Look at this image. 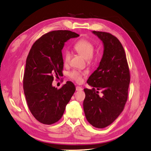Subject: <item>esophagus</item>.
<instances>
[{
    "label": "esophagus",
    "mask_w": 151,
    "mask_h": 151,
    "mask_svg": "<svg viewBox=\"0 0 151 151\" xmlns=\"http://www.w3.org/2000/svg\"><path fill=\"white\" fill-rule=\"evenodd\" d=\"M82 87H80V86H76V90L77 91H82Z\"/></svg>",
    "instance_id": "esophagus-1"
}]
</instances>
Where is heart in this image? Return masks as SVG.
<instances>
[{
  "instance_id": "obj_1",
  "label": "heart",
  "mask_w": 151,
  "mask_h": 151,
  "mask_svg": "<svg viewBox=\"0 0 151 151\" xmlns=\"http://www.w3.org/2000/svg\"><path fill=\"white\" fill-rule=\"evenodd\" d=\"M75 50L80 55L86 60H89L91 58L94 51V45L91 42L87 39H81L78 40L74 45ZM70 58H71V54L69 51H66L64 55V62L65 63H68ZM83 73L80 72L77 70H73L69 73V76L71 79L74 80L76 82H80L82 81V76Z\"/></svg>"
}]
</instances>
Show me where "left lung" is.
Returning a JSON list of instances; mask_svg holds the SVG:
<instances>
[{
    "instance_id": "left-lung-1",
    "label": "left lung",
    "mask_w": 151,
    "mask_h": 151,
    "mask_svg": "<svg viewBox=\"0 0 151 151\" xmlns=\"http://www.w3.org/2000/svg\"><path fill=\"white\" fill-rule=\"evenodd\" d=\"M92 33L102 42L104 53L99 66L87 80L93 89H83V106L89 123L101 129L113 123L124 110L130 73L124 49L118 38L106 32ZM95 88L103 90L102 97H99Z\"/></svg>"
}]
</instances>
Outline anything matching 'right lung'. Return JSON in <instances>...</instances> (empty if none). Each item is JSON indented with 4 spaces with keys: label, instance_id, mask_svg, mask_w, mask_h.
<instances>
[{
    "label": "right lung",
    "instance_id": "obj_1",
    "mask_svg": "<svg viewBox=\"0 0 151 151\" xmlns=\"http://www.w3.org/2000/svg\"><path fill=\"white\" fill-rule=\"evenodd\" d=\"M79 35L71 31L49 32L31 47L26 59L23 87L28 107L40 123L51 125L62 116L76 88L68 81L57 89L52 86L54 76L61 75L64 67L62 50L70 38Z\"/></svg>",
    "mask_w": 151,
    "mask_h": 151
}]
</instances>
